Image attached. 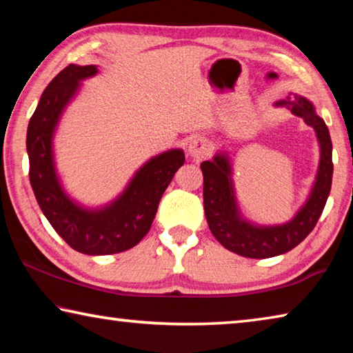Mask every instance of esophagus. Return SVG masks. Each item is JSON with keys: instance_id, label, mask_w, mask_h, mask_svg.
<instances>
[{"instance_id": "obj_1", "label": "esophagus", "mask_w": 353, "mask_h": 353, "mask_svg": "<svg viewBox=\"0 0 353 353\" xmlns=\"http://www.w3.org/2000/svg\"><path fill=\"white\" fill-rule=\"evenodd\" d=\"M212 151V143L210 140L204 139V137H198V139L191 140L190 145H188V154L191 157L202 160L210 155Z\"/></svg>"}]
</instances>
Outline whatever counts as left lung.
Returning <instances> with one entry per match:
<instances>
[{
    "instance_id": "1",
    "label": "left lung",
    "mask_w": 353,
    "mask_h": 353,
    "mask_svg": "<svg viewBox=\"0 0 353 353\" xmlns=\"http://www.w3.org/2000/svg\"><path fill=\"white\" fill-rule=\"evenodd\" d=\"M294 115L303 118L318 135L321 162L312 194L290 223L272 227H255L240 219L236 212L234 190L230 181V166L224 155H216L212 162L201 163L204 174V210L213 236L225 249L249 259H270L285 254L305 240L314 229L324 210L332 188L333 162L332 140L324 119L316 115L314 107L305 98L294 94L292 101H282Z\"/></svg>"
}]
</instances>
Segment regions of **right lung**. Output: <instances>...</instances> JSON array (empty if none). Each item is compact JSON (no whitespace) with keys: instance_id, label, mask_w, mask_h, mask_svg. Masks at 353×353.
Returning <instances> with one entry per match:
<instances>
[{"instance_id":"1","label":"right lung","mask_w":353,"mask_h":353,"mask_svg":"<svg viewBox=\"0 0 353 353\" xmlns=\"http://www.w3.org/2000/svg\"><path fill=\"white\" fill-rule=\"evenodd\" d=\"M94 65H68L45 88L29 119L26 149L29 181L41 212L68 246L87 255H109L139 244L151 229L159 202L185 162L181 149L149 160L123 196L103 210L88 212L71 202L59 185L52 163V132L79 81L97 74Z\"/></svg>"}]
</instances>
